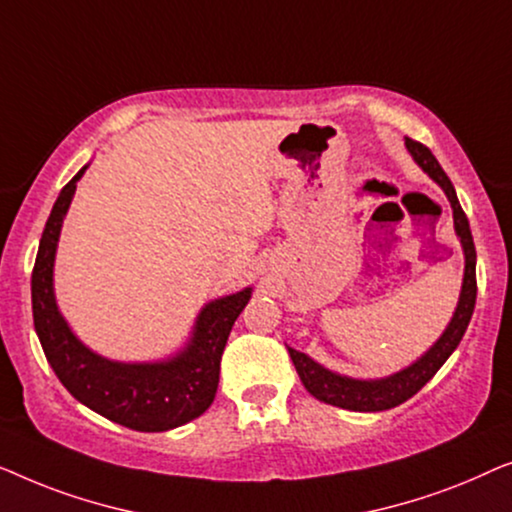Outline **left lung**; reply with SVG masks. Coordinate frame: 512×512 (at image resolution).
<instances>
[{
    "label": "left lung",
    "mask_w": 512,
    "mask_h": 512,
    "mask_svg": "<svg viewBox=\"0 0 512 512\" xmlns=\"http://www.w3.org/2000/svg\"><path fill=\"white\" fill-rule=\"evenodd\" d=\"M406 148L408 153L413 155V160L420 164L424 174H429L431 181H436L443 187V192L448 194L452 218H455V232L459 236V241H462L466 259L462 294H459L455 315H452L450 325L443 331V336L438 338L417 362L406 366V369L399 373H394V376L380 380H357L348 376H338V373L325 369V366H320L318 362H313V359L304 355V352L287 348L290 350V357L294 362V369L299 373L301 383H304L306 390L311 392L315 399L345 410H357V413H378V410L394 408L420 392L422 387L434 378V373L445 364V359L455 352L459 341H462L475 308V292H478V283H475L473 236L469 218H466L462 206H459L455 187H452L448 174L441 169V164H438V160L431 155V150L427 146H422V143H417L413 139H406Z\"/></svg>",
    "instance_id": "1"
}]
</instances>
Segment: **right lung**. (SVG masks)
<instances>
[{
  "label": "right lung",
  "instance_id": "right-lung-1",
  "mask_svg": "<svg viewBox=\"0 0 512 512\" xmlns=\"http://www.w3.org/2000/svg\"><path fill=\"white\" fill-rule=\"evenodd\" d=\"M88 164L62 187L41 234L32 271L34 329L55 376L83 406L134 431H167L199 417L218 392L220 359L229 331L250 301L253 287L201 308L192 338L176 357L125 364L99 357L64 322L53 292V264L62 220Z\"/></svg>",
  "mask_w": 512,
  "mask_h": 512
}]
</instances>
